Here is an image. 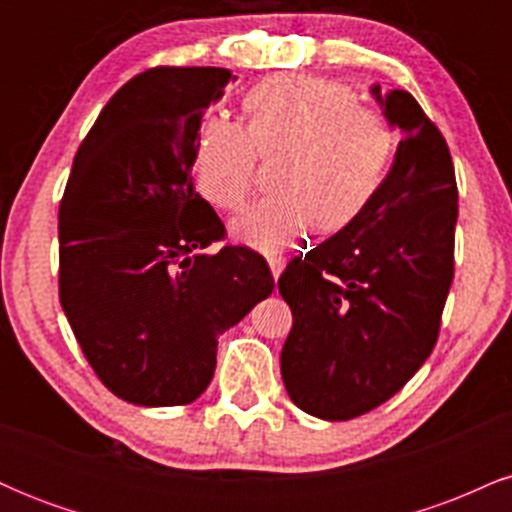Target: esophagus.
<instances>
[{"label": "esophagus", "instance_id": "1", "mask_svg": "<svg viewBox=\"0 0 512 512\" xmlns=\"http://www.w3.org/2000/svg\"><path fill=\"white\" fill-rule=\"evenodd\" d=\"M284 267H286L284 257H269V269H272L274 279H279L281 272H284Z\"/></svg>", "mask_w": 512, "mask_h": 512}]
</instances>
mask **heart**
I'll list each match as a JSON object with an SVG mask.
<instances>
[{
	"label": "heart",
	"mask_w": 512,
	"mask_h": 512,
	"mask_svg": "<svg viewBox=\"0 0 512 512\" xmlns=\"http://www.w3.org/2000/svg\"><path fill=\"white\" fill-rule=\"evenodd\" d=\"M248 127L209 115L195 146L199 192L221 209L250 195L257 161L286 151L276 170L279 192L252 202L231 221L233 238L260 252L291 245L315 223L330 233L358 219L383 187L395 132L356 93L308 74H274L243 101Z\"/></svg>",
	"instance_id": "b5f03b06"
}]
</instances>
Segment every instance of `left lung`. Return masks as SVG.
<instances>
[{"instance_id": "left-lung-1", "label": "left lung", "mask_w": 512, "mask_h": 512, "mask_svg": "<svg viewBox=\"0 0 512 512\" xmlns=\"http://www.w3.org/2000/svg\"><path fill=\"white\" fill-rule=\"evenodd\" d=\"M370 93L404 134L395 163L358 219L279 276L293 313L281 378L298 409L325 421L380 407L424 366L455 272L448 144L411 93Z\"/></svg>"}]
</instances>
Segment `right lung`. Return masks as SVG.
Segmentation results:
<instances>
[{
	"mask_svg": "<svg viewBox=\"0 0 512 512\" xmlns=\"http://www.w3.org/2000/svg\"><path fill=\"white\" fill-rule=\"evenodd\" d=\"M228 81L221 67H156L110 98L76 151L60 204V303L101 383L139 407L207 390L219 334L274 279L192 182L197 134Z\"/></svg>",
	"mask_w": 512,
	"mask_h": 512,
	"instance_id": "1",
	"label": "right lung"
}]
</instances>
